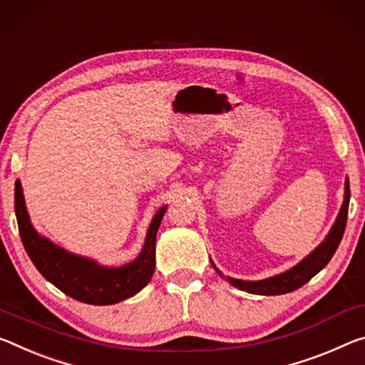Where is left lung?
I'll return each instance as SVG.
<instances>
[{
	"mask_svg": "<svg viewBox=\"0 0 365 365\" xmlns=\"http://www.w3.org/2000/svg\"><path fill=\"white\" fill-rule=\"evenodd\" d=\"M349 198H351L349 180L346 178L344 201L331 230H329L328 235L325 237V240H323L322 244L310 253V255H307L302 262L294 266V268L287 269L281 274H276L273 277H266V279H262V281H242V279H234V277H227V281L234 287H239L240 291H247L250 294H259V296H279V294L292 292L300 286H304L305 282H309L312 277L318 273V271L325 268L329 259H331V257L334 255V252H336L339 242L343 239L346 221H348ZM214 268H216V266H214ZM216 271L222 276V273L217 268Z\"/></svg>",
	"mask_w": 365,
	"mask_h": 365,
	"instance_id": "obj_1",
	"label": "left lung"
}]
</instances>
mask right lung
Returning <instances> with one entry per match:
<instances>
[{
	"label": "right lung",
	"instance_id": "right-lung-1",
	"mask_svg": "<svg viewBox=\"0 0 365 365\" xmlns=\"http://www.w3.org/2000/svg\"><path fill=\"white\" fill-rule=\"evenodd\" d=\"M167 206L154 214L146 242L131 263L108 268L94 259L74 255L40 235L29 219L21 182L14 185V211L27 255L45 279L66 296L92 305H110L135 296L151 281L155 268V235Z\"/></svg>",
	"mask_w": 365,
	"mask_h": 365
}]
</instances>
